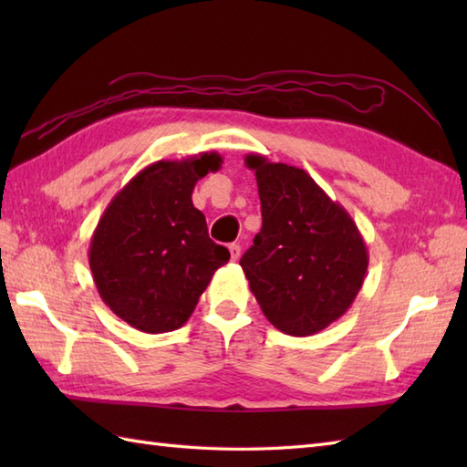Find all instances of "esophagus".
<instances>
[{
  "instance_id": "1",
  "label": "esophagus",
  "mask_w": 467,
  "mask_h": 467,
  "mask_svg": "<svg viewBox=\"0 0 467 467\" xmlns=\"http://www.w3.org/2000/svg\"><path fill=\"white\" fill-rule=\"evenodd\" d=\"M228 251H231V259L233 261H239L241 259V244L233 243L231 246H228Z\"/></svg>"
}]
</instances>
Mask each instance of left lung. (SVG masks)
I'll return each instance as SVG.
<instances>
[{"label":"left lung","instance_id":"obj_1","mask_svg":"<svg viewBox=\"0 0 467 467\" xmlns=\"http://www.w3.org/2000/svg\"><path fill=\"white\" fill-rule=\"evenodd\" d=\"M263 228L241 266L276 329L309 337L327 329L359 295L369 253L351 214L303 168L249 154Z\"/></svg>","mask_w":467,"mask_h":467}]
</instances>
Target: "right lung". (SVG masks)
Wrapping results in <instances>:
<instances>
[{
  "label": "right lung",
  "instance_id": "obj_1",
  "mask_svg": "<svg viewBox=\"0 0 467 467\" xmlns=\"http://www.w3.org/2000/svg\"><path fill=\"white\" fill-rule=\"evenodd\" d=\"M221 164L218 152L152 162L116 192L98 221L88 251L96 289L134 329H181L214 271L231 259L211 241L206 218L192 204L196 182Z\"/></svg>",
  "mask_w": 467,
  "mask_h": 467
}]
</instances>
